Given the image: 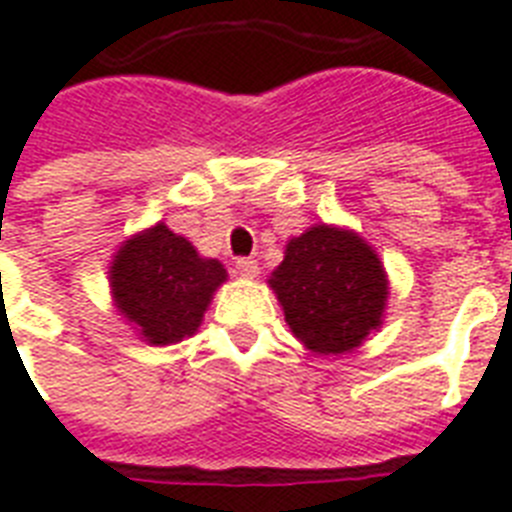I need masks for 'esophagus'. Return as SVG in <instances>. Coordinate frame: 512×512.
Here are the masks:
<instances>
[{
    "mask_svg": "<svg viewBox=\"0 0 512 512\" xmlns=\"http://www.w3.org/2000/svg\"><path fill=\"white\" fill-rule=\"evenodd\" d=\"M236 271H239V276H244V279H255L257 273H260V265H257V260H252V257H239V260H236Z\"/></svg>",
    "mask_w": 512,
    "mask_h": 512,
    "instance_id": "esophagus-1",
    "label": "esophagus"
}]
</instances>
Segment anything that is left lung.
Returning <instances> with one entry per match:
<instances>
[{"label":"left lung","mask_w":512,"mask_h":512,"mask_svg":"<svg viewBox=\"0 0 512 512\" xmlns=\"http://www.w3.org/2000/svg\"><path fill=\"white\" fill-rule=\"evenodd\" d=\"M297 340L313 353L337 356L380 329L388 276L358 233L313 225L289 239L284 260L268 279Z\"/></svg>","instance_id":"left-lung-1"}]
</instances>
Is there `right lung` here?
<instances>
[{
	"label": "right lung",
	"mask_w": 512,
	"mask_h": 512,
	"mask_svg": "<svg viewBox=\"0 0 512 512\" xmlns=\"http://www.w3.org/2000/svg\"><path fill=\"white\" fill-rule=\"evenodd\" d=\"M108 273L114 305L148 345L196 335L209 300L228 276L220 260L201 257L164 223L124 241Z\"/></svg>",
	"instance_id": "right-lung-1"
}]
</instances>
